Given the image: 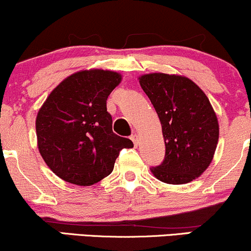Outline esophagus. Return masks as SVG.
Masks as SVG:
<instances>
[{
    "mask_svg": "<svg viewBox=\"0 0 251 251\" xmlns=\"http://www.w3.org/2000/svg\"><path fill=\"white\" fill-rule=\"evenodd\" d=\"M131 140H132V142H133L134 146L138 145V135L137 134H132L131 135Z\"/></svg>",
    "mask_w": 251,
    "mask_h": 251,
    "instance_id": "esophagus-1",
    "label": "esophagus"
}]
</instances>
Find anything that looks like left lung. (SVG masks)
I'll return each mask as SVG.
<instances>
[{
    "mask_svg": "<svg viewBox=\"0 0 251 251\" xmlns=\"http://www.w3.org/2000/svg\"><path fill=\"white\" fill-rule=\"evenodd\" d=\"M162 124L165 158L152 175L166 184H186L209 168L220 137L208 97L189 77L150 73L139 77Z\"/></svg>",
    "mask_w": 251,
    "mask_h": 251,
    "instance_id": "obj_1",
    "label": "left lung"
}]
</instances>
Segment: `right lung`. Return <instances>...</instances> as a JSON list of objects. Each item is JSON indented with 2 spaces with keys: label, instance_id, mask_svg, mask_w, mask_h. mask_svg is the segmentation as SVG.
I'll return each instance as SVG.
<instances>
[{
  "label": "right lung",
  "instance_id": "obj_1",
  "mask_svg": "<svg viewBox=\"0 0 251 251\" xmlns=\"http://www.w3.org/2000/svg\"><path fill=\"white\" fill-rule=\"evenodd\" d=\"M122 74L98 68L67 76L36 116L37 149L47 166L67 183L89 186L113 171L120 150L133 143L112 131L106 108Z\"/></svg>",
  "mask_w": 251,
  "mask_h": 251
}]
</instances>
